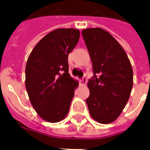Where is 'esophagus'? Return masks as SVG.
I'll return each mask as SVG.
<instances>
[{"label": "esophagus", "mask_w": 150, "mask_h": 150, "mask_svg": "<svg viewBox=\"0 0 150 150\" xmlns=\"http://www.w3.org/2000/svg\"><path fill=\"white\" fill-rule=\"evenodd\" d=\"M87 83V78L86 77H83V79H79V84L80 85H85Z\"/></svg>", "instance_id": "1"}]
</instances>
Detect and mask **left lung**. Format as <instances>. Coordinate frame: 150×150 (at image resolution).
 <instances>
[{"instance_id": "obj_1", "label": "left lung", "mask_w": 150, "mask_h": 150, "mask_svg": "<svg viewBox=\"0 0 150 150\" xmlns=\"http://www.w3.org/2000/svg\"><path fill=\"white\" fill-rule=\"evenodd\" d=\"M82 34L94 73L88 83L89 113L96 121L110 124L118 118L129 100L133 84L132 65L122 46L106 30L88 28Z\"/></svg>"}]
</instances>
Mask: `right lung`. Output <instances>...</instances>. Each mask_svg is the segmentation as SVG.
Returning a JSON list of instances; mask_svg holds the SVG:
<instances>
[{
	"instance_id": "add662e5",
	"label": "right lung",
	"mask_w": 150,
	"mask_h": 150,
	"mask_svg": "<svg viewBox=\"0 0 150 150\" xmlns=\"http://www.w3.org/2000/svg\"><path fill=\"white\" fill-rule=\"evenodd\" d=\"M76 29H57L42 38L28 58L25 88L42 119L56 123L66 117L79 83L68 73V54L79 39Z\"/></svg>"
}]
</instances>
